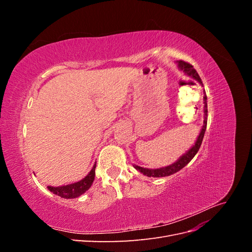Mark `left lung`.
Here are the masks:
<instances>
[{
	"mask_svg": "<svg viewBox=\"0 0 252 252\" xmlns=\"http://www.w3.org/2000/svg\"><path fill=\"white\" fill-rule=\"evenodd\" d=\"M178 65H179V68L181 70H183L186 74H188L189 77H191L192 79L196 80L197 82L201 84V85H203L199 73L196 72V70L194 69L191 64L184 62V61L181 60V61H178ZM207 112H208V110H207V96H206V94H204V113H205V117H204V125L202 127V130H201L199 136H197V140L195 141V144L186 152V154L183 155L177 162H174L173 164H171L169 166H166V167H163V168H158V169L143 168V167L133 165L134 168L136 170H139L140 172H142L143 174L147 175V177H154V178L168 177V175H171L175 172L180 171L183 168V167H185L190 161H191V159L194 158V156L197 154V151H199V149L201 147V144L203 142V138H204V134H205V131H206V127H207Z\"/></svg>",
	"mask_w": 252,
	"mask_h": 252,
	"instance_id": "8db88e82",
	"label": "left lung"
}]
</instances>
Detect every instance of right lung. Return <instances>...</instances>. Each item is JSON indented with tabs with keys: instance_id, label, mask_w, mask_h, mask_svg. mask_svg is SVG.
<instances>
[{
	"instance_id": "1",
	"label": "right lung",
	"mask_w": 252,
	"mask_h": 252,
	"mask_svg": "<svg viewBox=\"0 0 252 252\" xmlns=\"http://www.w3.org/2000/svg\"><path fill=\"white\" fill-rule=\"evenodd\" d=\"M95 165L96 163L94 165L93 169L90 170V172L86 175V177L77 183H72V184L59 186V187L48 186L47 188L51 192L61 197H64V199H74V197H78L82 195L84 192H86L87 190L91 187V185H93V183L94 181V175H95Z\"/></svg>"
}]
</instances>
